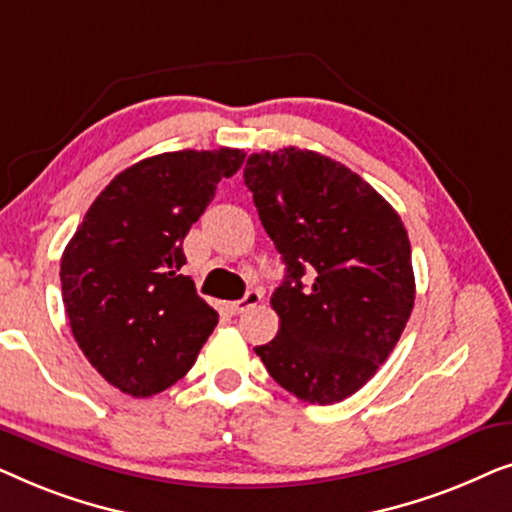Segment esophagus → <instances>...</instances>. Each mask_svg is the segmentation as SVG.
Instances as JSON below:
<instances>
[{"mask_svg": "<svg viewBox=\"0 0 512 512\" xmlns=\"http://www.w3.org/2000/svg\"><path fill=\"white\" fill-rule=\"evenodd\" d=\"M261 291H247V296H244L242 300H235V303H230V312L233 314H242L247 312L249 307H256L258 303H261Z\"/></svg>", "mask_w": 512, "mask_h": 512, "instance_id": "obj_1", "label": "esophagus"}]
</instances>
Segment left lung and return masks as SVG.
I'll use <instances>...</instances> for the list:
<instances>
[{
	"mask_svg": "<svg viewBox=\"0 0 512 512\" xmlns=\"http://www.w3.org/2000/svg\"><path fill=\"white\" fill-rule=\"evenodd\" d=\"M244 184L286 265L270 298L279 333L256 354L300 401L338 403L387 361L415 305L401 216L349 167L296 146L251 153Z\"/></svg>",
	"mask_w": 512,
	"mask_h": 512,
	"instance_id": "obj_1",
	"label": "left lung"
}]
</instances>
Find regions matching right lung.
Instances as JSON below:
<instances>
[{
	"instance_id": "right-lung-1",
	"label": "right lung",
	"mask_w": 512,
	"mask_h": 512,
	"mask_svg": "<svg viewBox=\"0 0 512 512\" xmlns=\"http://www.w3.org/2000/svg\"><path fill=\"white\" fill-rule=\"evenodd\" d=\"M244 156L186 149L139 160L97 195L65 247L60 284L74 340L123 394L172 387L219 324L179 270L184 237Z\"/></svg>"
}]
</instances>
